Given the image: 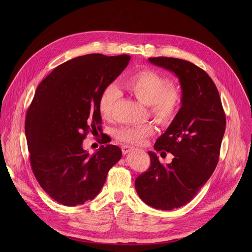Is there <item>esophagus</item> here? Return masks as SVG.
<instances>
[{"instance_id":"esophagus-1","label":"esophagus","mask_w":252,"mask_h":252,"mask_svg":"<svg viewBox=\"0 0 252 252\" xmlns=\"http://www.w3.org/2000/svg\"><path fill=\"white\" fill-rule=\"evenodd\" d=\"M133 150H134V148L129 147V146H123V147H122V151H123V154H124V155H126V154L132 152Z\"/></svg>"}]
</instances>
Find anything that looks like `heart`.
Listing matches in <instances>:
<instances>
[{
    "label": "heart",
    "instance_id": "b5f03b06",
    "mask_svg": "<svg viewBox=\"0 0 252 252\" xmlns=\"http://www.w3.org/2000/svg\"><path fill=\"white\" fill-rule=\"evenodd\" d=\"M124 87L138 101L150 106L151 115L161 124H169L175 117L182 101L179 90L169 85V81L153 69H139L124 80ZM120 97L119 89L111 84L100 93L98 111L103 118L113 115L114 107ZM152 125L126 126L119 127L116 137L130 145H141L154 133Z\"/></svg>",
    "mask_w": 252,
    "mask_h": 252
}]
</instances>
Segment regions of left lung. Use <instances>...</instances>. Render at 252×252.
<instances>
[{
  "label": "left lung",
  "instance_id": "obj_1",
  "mask_svg": "<svg viewBox=\"0 0 252 252\" xmlns=\"http://www.w3.org/2000/svg\"><path fill=\"white\" fill-rule=\"evenodd\" d=\"M149 61L178 78L182 106L155 145L157 152L173 155L172 161L163 165L157 154L149 152L151 166L136 177L134 185L143 202L171 210L189 202L213 173L226 121L219 91L203 69L175 58Z\"/></svg>",
  "mask_w": 252,
  "mask_h": 252
}]
</instances>
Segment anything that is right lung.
Segmentation results:
<instances>
[{
  "instance_id": "right-lung-1",
  "label": "right lung",
  "mask_w": 252,
  "mask_h": 252,
  "mask_svg": "<svg viewBox=\"0 0 252 252\" xmlns=\"http://www.w3.org/2000/svg\"><path fill=\"white\" fill-rule=\"evenodd\" d=\"M129 60L128 55L78 57L58 65L35 91L25 123L31 166L41 188L59 203L76 206L94 199L122 158L114 145L90 155L83 141L89 131L101 130L100 93Z\"/></svg>"
}]
</instances>
